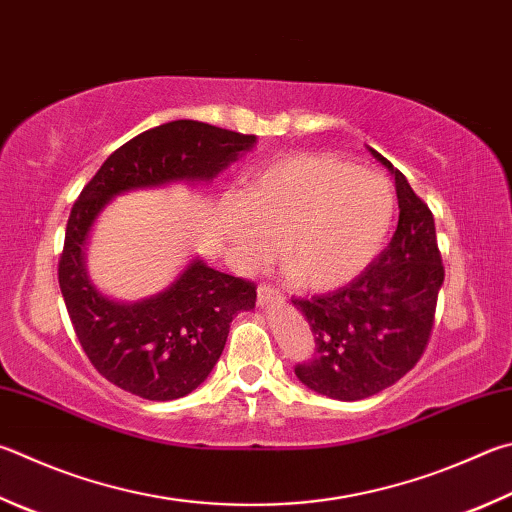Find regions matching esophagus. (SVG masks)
Returning <instances> with one entry per match:
<instances>
[{"label":"esophagus","mask_w":512,"mask_h":512,"mask_svg":"<svg viewBox=\"0 0 512 512\" xmlns=\"http://www.w3.org/2000/svg\"><path fill=\"white\" fill-rule=\"evenodd\" d=\"M257 302H259V306L280 304L282 302V293L275 291V288H271V286H259L257 288Z\"/></svg>","instance_id":"obj_1"}]
</instances>
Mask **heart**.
I'll return each instance as SVG.
<instances>
[{
    "label": "heart",
    "instance_id": "obj_1",
    "mask_svg": "<svg viewBox=\"0 0 512 512\" xmlns=\"http://www.w3.org/2000/svg\"><path fill=\"white\" fill-rule=\"evenodd\" d=\"M396 197L383 174L356 170L331 154H297L259 170L224 212L241 262L282 266L306 291H333L365 271L383 250Z\"/></svg>",
    "mask_w": 512,
    "mask_h": 512
}]
</instances>
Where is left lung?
Here are the masks:
<instances>
[{
    "instance_id": "8db88e82",
    "label": "left lung",
    "mask_w": 512,
    "mask_h": 512,
    "mask_svg": "<svg viewBox=\"0 0 512 512\" xmlns=\"http://www.w3.org/2000/svg\"><path fill=\"white\" fill-rule=\"evenodd\" d=\"M369 152L394 176L398 226L389 246L356 280L311 300H291L311 324L315 358L295 367L300 383L336 401H362L410 371L432 331L443 264L430 208L403 172Z\"/></svg>"
}]
</instances>
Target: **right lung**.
Returning a JSON list of instances; mask_svg holds the SVG:
<instances>
[{
  "instance_id": "right-lung-1",
  "label": "right lung",
  "mask_w": 512,
  "mask_h": 512,
  "mask_svg": "<svg viewBox=\"0 0 512 512\" xmlns=\"http://www.w3.org/2000/svg\"><path fill=\"white\" fill-rule=\"evenodd\" d=\"M255 145L257 136L172 120L118 147L73 203L60 291L82 349L109 383L147 401L188 396L215 369L232 318L255 309L257 291L192 255L161 291L134 302L116 300L87 271L89 237L100 215L127 192L174 183L206 188Z\"/></svg>"
}]
</instances>
